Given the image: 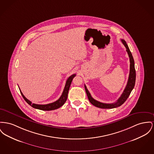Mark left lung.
Here are the masks:
<instances>
[{
	"label": "left lung",
	"mask_w": 154,
	"mask_h": 154,
	"mask_svg": "<svg viewBox=\"0 0 154 154\" xmlns=\"http://www.w3.org/2000/svg\"><path fill=\"white\" fill-rule=\"evenodd\" d=\"M122 42L126 48V51L127 52V54H128V56L130 58V73H129V76H128V82L127 83L126 87L125 90L123 91V92L121 95L120 97L118 99V100L116 102L113 103H102L98 100H94L91 97L90 93L88 90V89L87 88V87L85 86V85H84L85 90V92L87 93L88 100H90L91 103L96 107L102 109H112L115 108H117V107L121 106L126 100L128 97H129L131 92L132 91L134 87L136 77V70H135V66H134V60L132 54L128 48V46L126 42L123 39H122Z\"/></svg>",
	"instance_id": "obj_1"
}]
</instances>
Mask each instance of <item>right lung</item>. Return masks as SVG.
<instances>
[{"label":"right lung","instance_id":"right-lung-1","mask_svg":"<svg viewBox=\"0 0 154 154\" xmlns=\"http://www.w3.org/2000/svg\"><path fill=\"white\" fill-rule=\"evenodd\" d=\"M75 75H76V74H74L68 78V79L67 80L66 82L63 93H62L61 97H60V98L59 100H57L56 101L54 102L51 103H49V104L38 105V104H35V103H32V102L30 100H29L24 97V95H23V94L22 93V92L21 91L20 88H19V90L20 91L21 94L23 96V98L27 102L28 104H29L32 108L38 109H39V110H54V109H56L59 108L60 107H61L63 105L64 103H65V102L66 101L67 98L68 92H69V90L71 83L72 82V79Z\"/></svg>","mask_w":154,"mask_h":154}]
</instances>
